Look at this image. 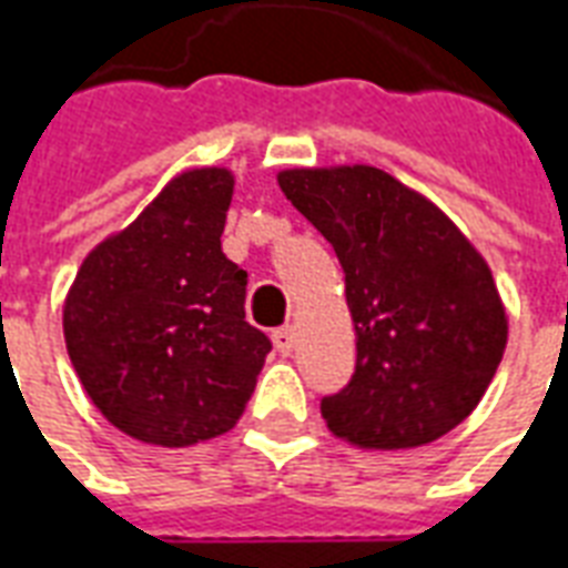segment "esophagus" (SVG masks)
<instances>
[{
	"instance_id": "1",
	"label": "esophagus",
	"mask_w": 568,
	"mask_h": 568,
	"mask_svg": "<svg viewBox=\"0 0 568 568\" xmlns=\"http://www.w3.org/2000/svg\"><path fill=\"white\" fill-rule=\"evenodd\" d=\"M295 343H297L295 327H276V331H273V346L280 348L283 355H292Z\"/></svg>"
}]
</instances>
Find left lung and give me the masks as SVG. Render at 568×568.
<instances>
[{
	"label": "left lung",
	"instance_id": "1",
	"mask_svg": "<svg viewBox=\"0 0 568 568\" xmlns=\"http://www.w3.org/2000/svg\"><path fill=\"white\" fill-rule=\"evenodd\" d=\"M280 189L337 252L358 361L322 397L361 448L434 443L473 413L506 352L490 267L434 201L369 165L292 168Z\"/></svg>",
	"mask_w": 568,
	"mask_h": 568
}]
</instances>
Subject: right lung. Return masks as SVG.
I'll return each mask as SVG.
<instances>
[{
  "label": "right lung",
  "instance_id": "right-lung-1",
  "mask_svg": "<svg viewBox=\"0 0 568 568\" xmlns=\"http://www.w3.org/2000/svg\"><path fill=\"white\" fill-rule=\"evenodd\" d=\"M234 178L192 168L83 258L62 331L99 413L150 445L204 443L246 409L271 339L243 313L246 271L225 258Z\"/></svg>",
  "mask_w": 568,
  "mask_h": 568
}]
</instances>
